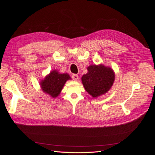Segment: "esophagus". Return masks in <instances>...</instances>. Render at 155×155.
I'll list each match as a JSON object with an SVG mask.
<instances>
[{"instance_id":"esophagus-1","label":"esophagus","mask_w":155,"mask_h":155,"mask_svg":"<svg viewBox=\"0 0 155 155\" xmlns=\"http://www.w3.org/2000/svg\"><path fill=\"white\" fill-rule=\"evenodd\" d=\"M72 79H74V81H77L78 79V74H72Z\"/></svg>"}]
</instances>
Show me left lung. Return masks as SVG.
I'll return each mask as SVG.
<instances>
[{
    "label": "left lung",
    "instance_id": "obj_1",
    "mask_svg": "<svg viewBox=\"0 0 155 155\" xmlns=\"http://www.w3.org/2000/svg\"><path fill=\"white\" fill-rule=\"evenodd\" d=\"M87 70L88 72L82 76L81 81L89 94L97 97L110 90L115 79L113 70L104 64L90 65Z\"/></svg>",
    "mask_w": 155,
    "mask_h": 155
}]
</instances>
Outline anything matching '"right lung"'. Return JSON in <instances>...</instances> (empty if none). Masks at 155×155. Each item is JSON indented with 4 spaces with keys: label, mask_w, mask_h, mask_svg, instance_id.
<instances>
[{
    "label": "right lung",
    "mask_w": 155,
    "mask_h": 155,
    "mask_svg": "<svg viewBox=\"0 0 155 155\" xmlns=\"http://www.w3.org/2000/svg\"><path fill=\"white\" fill-rule=\"evenodd\" d=\"M71 78L68 74H61L58 70H52L40 82L42 91L51 97H58L65 83Z\"/></svg>",
    "instance_id": "obj_1"
}]
</instances>
